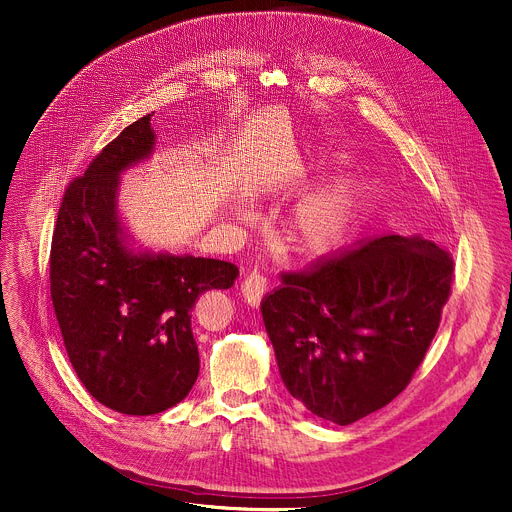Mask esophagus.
<instances>
[{"mask_svg": "<svg viewBox=\"0 0 512 512\" xmlns=\"http://www.w3.org/2000/svg\"><path fill=\"white\" fill-rule=\"evenodd\" d=\"M240 290H242V297H245V301L251 307H257L261 303V299L267 294V290H270V280H267L261 274H257V272H253L245 278V282H242Z\"/></svg>", "mask_w": 512, "mask_h": 512, "instance_id": "esophagus-1", "label": "esophagus"}]
</instances>
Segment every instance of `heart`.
Masks as SVG:
<instances>
[{"mask_svg": "<svg viewBox=\"0 0 512 512\" xmlns=\"http://www.w3.org/2000/svg\"><path fill=\"white\" fill-rule=\"evenodd\" d=\"M357 203L359 191L351 182L307 197L294 211L290 224L294 247L307 255H321L336 249L351 228Z\"/></svg>", "mask_w": 512, "mask_h": 512, "instance_id": "1", "label": "heart"}]
</instances>
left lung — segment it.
<instances>
[{
  "label": "left lung",
  "mask_w": 512,
  "mask_h": 512,
  "mask_svg": "<svg viewBox=\"0 0 512 512\" xmlns=\"http://www.w3.org/2000/svg\"><path fill=\"white\" fill-rule=\"evenodd\" d=\"M452 274L450 253L398 234L282 274L261 313L286 390L338 425L386 407L438 332Z\"/></svg>",
  "instance_id": "1"
}]
</instances>
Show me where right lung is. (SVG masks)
<instances>
[{
	"instance_id": "obj_1",
	"label": "right lung",
	"mask_w": 512,
	"mask_h": 512,
	"mask_svg": "<svg viewBox=\"0 0 512 512\" xmlns=\"http://www.w3.org/2000/svg\"><path fill=\"white\" fill-rule=\"evenodd\" d=\"M151 114L126 126L66 188L49 253L51 301L68 359L89 394L124 415L168 411L191 392L199 348L191 317L207 290H226L230 261L134 253L122 230L120 174L147 159Z\"/></svg>"
}]
</instances>
